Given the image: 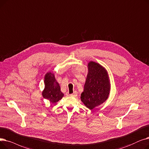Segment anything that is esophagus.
Segmentation results:
<instances>
[{"mask_svg":"<svg viewBox=\"0 0 149 149\" xmlns=\"http://www.w3.org/2000/svg\"><path fill=\"white\" fill-rule=\"evenodd\" d=\"M70 96H73V97H76V96H77V91H74L73 93L71 94Z\"/></svg>","mask_w":149,"mask_h":149,"instance_id":"1","label":"esophagus"}]
</instances>
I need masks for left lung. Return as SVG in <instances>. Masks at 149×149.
I'll list each match as a JSON object with an SVG mask.
<instances>
[{
    "label": "left lung",
    "mask_w": 149,
    "mask_h": 149,
    "mask_svg": "<svg viewBox=\"0 0 149 149\" xmlns=\"http://www.w3.org/2000/svg\"><path fill=\"white\" fill-rule=\"evenodd\" d=\"M88 70L81 100L87 108L92 110L107 100L110 84L107 71L98 63L90 61Z\"/></svg>",
    "instance_id": "left-lung-1"
}]
</instances>
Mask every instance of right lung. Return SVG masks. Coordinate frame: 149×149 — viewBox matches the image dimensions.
Wrapping results in <instances>:
<instances>
[{"instance_id": "add662e5", "label": "right lung", "mask_w": 149, "mask_h": 149, "mask_svg": "<svg viewBox=\"0 0 149 149\" xmlns=\"http://www.w3.org/2000/svg\"><path fill=\"white\" fill-rule=\"evenodd\" d=\"M45 88L42 91L44 98L52 103H56L61 100L63 93L61 91L59 83L56 81L54 75L52 72H48L44 77Z\"/></svg>"}]
</instances>
